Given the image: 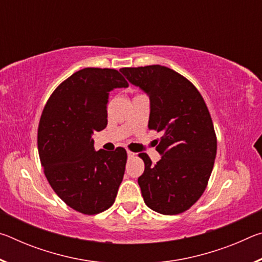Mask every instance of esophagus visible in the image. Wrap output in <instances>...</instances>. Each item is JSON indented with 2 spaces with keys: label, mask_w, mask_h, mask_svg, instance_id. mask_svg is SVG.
<instances>
[{
  "label": "esophagus",
  "mask_w": 262,
  "mask_h": 262,
  "mask_svg": "<svg viewBox=\"0 0 262 262\" xmlns=\"http://www.w3.org/2000/svg\"><path fill=\"white\" fill-rule=\"evenodd\" d=\"M127 155H128V157H129V158H133V157L135 156V154L133 152V151H129V150H128V151H127Z\"/></svg>",
  "instance_id": "1"
}]
</instances>
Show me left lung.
Segmentation results:
<instances>
[{"label": "left lung", "mask_w": 262, "mask_h": 262, "mask_svg": "<svg viewBox=\"0 0 262 262\" xmlns=\"http://www.w3.org/2000/svg\"><path fill=\"white\" fill-rule=\"evenodd\" d=\"M128 82L149 96V129L162 133L152 164L139 156L144 172L137 181L150 209L177 215L189 209L207 187L216 157L217 140L211 117L200 92L187 78L159 64L122 68Z\"/></svg>", "instance_id": "1"}]
</instances>
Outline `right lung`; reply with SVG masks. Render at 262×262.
<instances>
[{
	"label": "right lung",
	"mask_w": 262,
	"mask_h": 262,
	"mask_svg": "<svg viewBox=\"0 0 262 262\" xmlns=\"http://www.w3.org/2000/svg\"><path fill=\"white\" fill-rule=\"evenodd\" d=\"M115 69L84 68L57 86L42 111L38 151L48 183L76 211L95 215L113 205L127 162L126 150L94 147L107 126L110 91L127 88Z\"/></svg>",
	"instance_id": "right-lung-1"
}]
</instances>
